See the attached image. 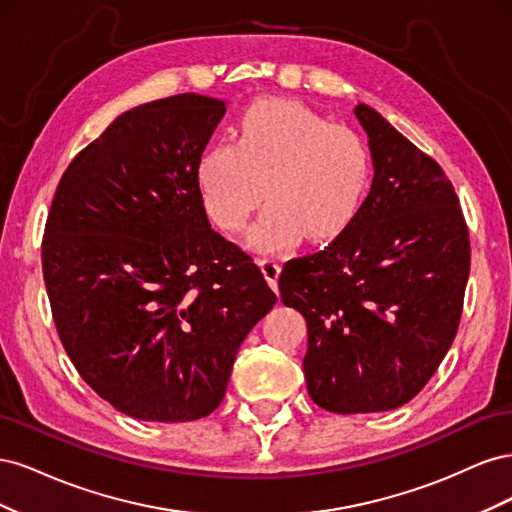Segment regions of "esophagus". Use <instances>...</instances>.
<instances>
[{
	"label": "esophagus",
	"instance_id": "esophagus-1",
	"mask_svg": "<svg viewBox=\"0 0 512 512\" xmlns=\"http://www.w3.org/2000/svg\"><path fill=\"white\" fill-rule=\"evenodd\" d=\"M258 267H260L262 273H265V280L269 282V286L273 290H277V277H280V271H282L280 262L273 260V258H260Z\"/></svg>",
	"mask_w": 512,
	"mask_h": 512
}]
</instances>
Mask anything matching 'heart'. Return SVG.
Returning a JSON list of instances; mask_svg holds the SVG:
<instances>
[{"instance_id": "heart-1", "label": "heart", "mask_w": 512, "mask_h": 512, "mask_svg": "<svg viewBox=\"0 0 512 512\" xmlns=\"http://www.w3.org/2000/svg\"><path fill=\"white\" fill-rule=\"evenodd\" d=\"M371 177L365 138L294 100H258L241 115L235 143L211 145L198 183L211 220L237 235L267 198L250 243L282 252L337 237L359 213Z\"/></svg>"}]
</instances>
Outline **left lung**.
<instances>
[{
	"instance_id": "left-lung-1",
	"label": "left lung",
	"mask_w": 512,
	"mask_h": 512,
	"mask_svg": "<svg viewBox=\"0 0 512 512\" xmlns=\"http://www.w3.org/2000/svg\"><path fill=\"white\" fill-rule=\"evenodd\" d=\"M374 181L324 250L288 260L282 301L307 322V393L337 414L384 412L421 393L457 335L470 239L453 183L378 111L354 108Z\"/></svg>"
}]
</instances>
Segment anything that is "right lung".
Masks as SVG:
<instances>
[{
	"label": "right lung",
	"mask_w": 512,
	"mask_h": 512,
	"mask_svg": "<svg viewBox=\"0 0 512 512\" xmlns=\"http://www.w3.org/2000/svg\"><path fill=\"white\" fill-rule=\"evenodd\" d=\"M226 102L179 94L121 113L61 177L42 271L81 378L119 412L185 423L222 404L275 292L215 232L198 162Z\"/></svg>",
	"instance_id": "1"
}]
</instances>
